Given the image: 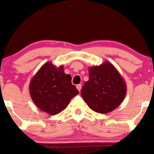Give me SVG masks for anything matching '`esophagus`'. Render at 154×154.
I'll use <instances>...</instances> for the list:
<instances>
[{"mask_svg": "<svg viewBox=\"0 0 154 154\" xmlns=\"http://www.w3.org/2000/svg\"><path fill=\"white\" fill-rule=\"evenodd\" d=\"M76 88H77V89L78 90L79 92H80L81 89H82V85H77L76 86Z\"/></svg>", "mask_w": 154, "mask_h": 154, "instance_id": "obj_1", "label": "esophagus"}]
</instances>
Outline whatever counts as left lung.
Wrapping results in <instances>:
<instances>
[{"label":"left lung","mask_w":154,"mask_h":154,"mask_svg":"<svg viewBox=\"0 0 154 154\" xmlns=\"http://www.w3.org/2000/svg\"><path fill=\"white\" fill-rule=\"evenodd\" d=\"M89 80L85 82L81 95L92 110L106 114L122 103L127 85L118 70L109 61L89 67Z\"/></svg>","instance_id":"left-lung-1"}]
</instances>
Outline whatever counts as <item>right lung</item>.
<instances>
[{
  "instance_id": "add662e5",
  "label": "right lung",
  "mask_w": 154,
  "mask_h": 154,
  "mask_svg": "<svg viewBox=\"0 0 154 154\" xmlns=\"http://www.w3.org/2000/svg\"><path fill=\"white\" fill-rule=\"evenodd\" d=\"M71 81V76L65 74L62 65L57 67L51 61L46 62L29 82L32 100L41 111L56 115L64 110L72 98L79 94Z\"/></svg>"
}]
</instances>
